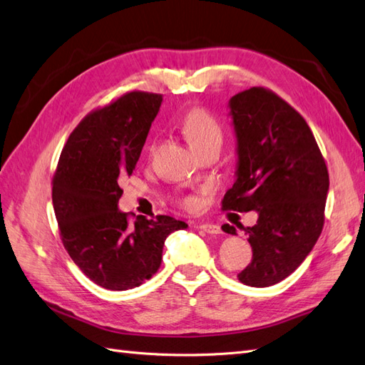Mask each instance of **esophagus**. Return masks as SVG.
Segmentation results:
<instances>
[{"mask_svg": "<svg viewBox=\"0 0 365 365\" xmlns=\"http://www.w3.org/2000/svg\"><path fill=\"white\" fill-rule=\"evenodd\" d=\"M200 229H202L204 232L207 234H221V227L218 225H212V223H202L200 226Z\"/></svg>", "mask_w": 365, "mask_h": 365, "instance_id": "esophagus-1", "label": "esophagus"}]
</instances>
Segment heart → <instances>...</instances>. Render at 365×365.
Masks as SVG:
<instances>
[{"mask_svg": "<svg viewBox=\"0 0 365 365\" xmlns=\"http://www.w3.org/2000/svg\"><path fill=\"white\" fill-rule=\"evenodd\" d=\"M182 133L187 138L195 152L213 144H223V127L218 119L209 110L202 106H195L182 119ZM153 152L155 145L150 148ZM178 204L184 209H195L198 206V200L193 195H182L178 198Z\"/></svg>", "mask_w": 365, "mask_h": 365, "instance_id": "heart-1", "label": "heart"}]
</instances>
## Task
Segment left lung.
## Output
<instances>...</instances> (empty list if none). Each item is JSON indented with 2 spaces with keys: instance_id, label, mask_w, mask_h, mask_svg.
Returning <instances> with one entry per match:
<instances>
[{
  "instance_id": "8db88e82",
  "label": "left lung",
  "mask_w": 365,
  "mask_h": 365,
  "mask_svg": "<svg viewBox=\"0 0 365 365\" xmlns=\"http://www.w3.org/2000/svg\"><path fill=\"white\" fill-rule=\"evenodd\" d=\"M230 114L238 168L221 209L259 213L255 226L243 227L252 260L237 277L264 288L294 272L321 237L330 178L307 120L274 91L254 86L235 94ZM223 230L237 234L229 225Z\"/></svg>"
}]
</instances>
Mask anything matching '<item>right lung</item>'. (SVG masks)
Returning a JSON list of instances; mask_svg holds the SVG:
<instances>
[{
    "instance_id": "right-lung-1",
    "label": "right lung",
    "mask_w": 365,
    "mask_h": 365,
    "mask_svg": "<svg viewBox=\"0 0 365 365\" xmlns=\"http://www.w3.org/2000/svg\"><path fill=\"white\" fill-rule=\"evenodd\" d=\"M163 96L130 91L88 113L71 133L52 176L60 238L88 279L105 289L139 287L159 269L165 238L184 221L118 209L120 181L131 176Z\"/></svg>"
}]
</instances>
